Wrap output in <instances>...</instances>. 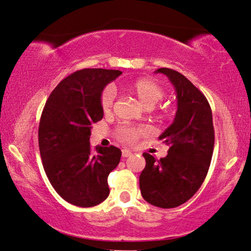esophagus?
<instances>
[{
    "label": "esophagus",
    "instance_id": "esophagus-1",
    "mask_svg": "<svg viewBox=\"0 0 251 251\" xmlns=\"http://www.w3.org/2000/svg\"><path fill=\"white\" fill-rule=\"evenodd\" d=\"M131 155V151L129 150H122V156L123 157H128Z\"/></svg>",
    "mask_w": 251,
    "mask_h": 251
}]
</instances>
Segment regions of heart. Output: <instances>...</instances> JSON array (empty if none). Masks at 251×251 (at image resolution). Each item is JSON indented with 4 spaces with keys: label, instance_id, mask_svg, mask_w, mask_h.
Returning <instances> with one entry per match:
<instances>
[{
    "label": "heart",
    "instance_id": "heart-1",
    "mask_svg": "<svg viewBox=\"0 0 251 251\" xmlns=\"http://www.w3.org/2000/svg\"><path fill=\"white\" fill-rule=\"evenodd\" d=\"M128 90L145 108H153L164 97V89L153 78L143 77L132 81L126 85ZM115 92L112 87H106L100 95V107L105 114H109L114 105ZM145 130L136 126H121L116 130V137L121 142L132 144L139 138Z\"/></svg>",
    "mask_w": 251,
    "mask_h": 251
}]
</instances>
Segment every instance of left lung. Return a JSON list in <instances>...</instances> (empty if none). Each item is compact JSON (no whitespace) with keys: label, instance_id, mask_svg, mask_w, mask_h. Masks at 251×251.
<instances>
[{"label":"left lung","instance_id":"8db88e82","mask_svg":"<svg viewBox=\"0 0 251 251\" xmlns=\"http://www.w3.org/2000/svg\"><path fill=\"white\" fill-rule=\"evenodd\" d=\"M176 89L174 122L159 137L169 146L168 155L156 160L143 155L146 166L139 176L142 197L155 207L169 209L185 203L197 193L210 167L215 144L212 113L205 96L179 72L159 68Z\"/></svg>","mask_w":251,"mask_h":251}]
</instances>
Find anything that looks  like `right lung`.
<instances>
[{
  "label": "right lung",
  "mask_w": 251,
  "mask_h": 251,
  "mask_svg": "<svg viewBox=\"0 0 251 251\" xmlns=\"http://www.w3.org/2000/svg\"><path fill=\"white\" fill-rule=\"evenodd\" d=\"M121 71L84 68L65 77L44 106L39 147L47 177L58 194L77 207H94L109 194L107 177L121 159L115 146H90L91 125L104 112L100 95Z\"/></svg>",
  "instance_id": "obj_1"
}]
</instances>
